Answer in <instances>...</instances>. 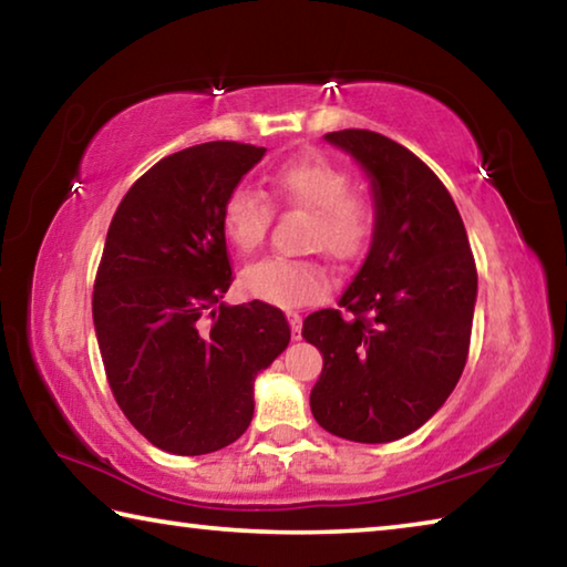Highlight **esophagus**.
<instances>
[{
  "label": "esophagus",
  "instance_id": "1",
  "mask_svg": "<svg viewBox=\"0 0 567 567\" xmlns=\"http://www.w3.org/2000/svg\"><path fill=\"white\" fill-rule=\"evenodd\" d=\"M287 320H290L292 340H300L302 338V318L297 312H290V315H287Z\"/></svg>",
  "mask_w": 567,
  "mask_h": 567
}]
</instances>
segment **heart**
Wrapping results in <instances>:
<instances>
[{
	"label": "heart",
	"mask_w": 567,
	"mask_h": 567,
	"mask_svg": "<svg viewBox=\"0 0 567 567\" xmlns=\"http://www.w3.org/2000/svg\"><path fill=\"white\" fill-rule=\"evenodd\" d=\"M270 185L285 205L310 213L307 249H322L338 262H352L368 252L375 237L378 209L370 197L348 189V172L334 162L322 157L287 159L270 175ZM219 223L239 252H255L270 229L272 203L260 189L235 187L225 197ZM243 287L257 300L295 310L328 292L330 275L315 260L267 257L247 267Z\"/></svg>",
	"instance_id": "1"
}]
</instances>
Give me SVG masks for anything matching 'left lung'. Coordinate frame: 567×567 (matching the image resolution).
<instances>
[{
	"label": "left lung",
	"instance_id": "obj_1",
	"mask_svg": "<svg viewBox=\"0 0 567 567\" xmlns=\"http://www.w3.org/2000/svg\"><path fill=\"white\" fill-rule=\"evenodd\" d=\"M372 177L378 227L340 310L302 338L322 352L315 420L354 443H392L435 415L467 362L477 267L447 187L417 155L370 130L328 132Z\"/></svg>",
	"mask_w": 567,
	"mask_h": 567
}]
</instances>
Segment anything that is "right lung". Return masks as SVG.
I'll return each instance as SVG.
<instances>
[{
	"instance_id": "1",
	"label": "right lung",
	"mask_w": 567,
	"mask_h": 567,
	"mask_svg": "<svg viewBox=\"0 0 567 567\" xmlns=\"http://www.w3.org/2000/svg\"><path fill=\"white\" fill-rule=\"evenodd\" d=\"M262 155L227 140L167 155L127 189L104 239L92 292L104 375L124 417L165 453L235 443L257 372L290 342L277 307L219 302L235 280L219 213Z\"/></svg>"
}]
</instances>
